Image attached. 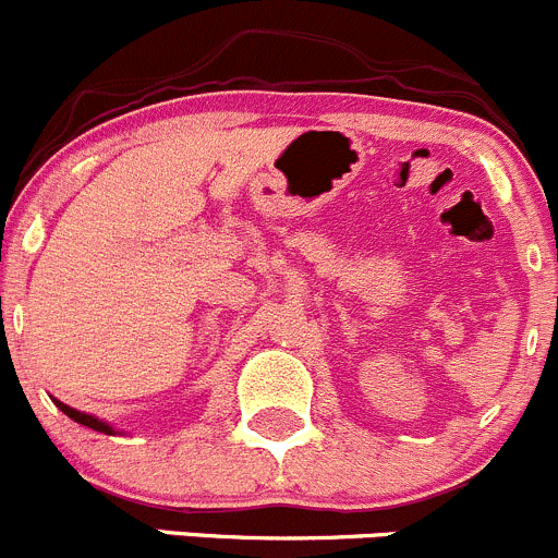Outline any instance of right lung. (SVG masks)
<instances>
[{
  "instance_id": "obj_1",
  "label": "right lung",
  "mask_w": 558,
  "mask_h": 558,
  "mask_svg": "<svg viewBox=\"0 0 558 558\" xmlns=\"http://www.w3.org/2000/svg\"><path fill=\"white\" fill-rule=\"evenodd\" d=\"M53 404H57L59 410H62L64 415L70 417V421L81 423V426H89L92 432H99V434H116V432H113V426H108V423H105V421H99V417H94V415H86V412H78V410H73V407L62 404V401H57V399H53Z\"/></svg>"
}]
</instances>
